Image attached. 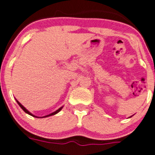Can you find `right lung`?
I'll return each instance as SVG.
<instances>
[{"mask_svg": "<svg viewBox=\"0 0 155 155\" xmlns=\"http://www.w3.org/2000/svg\"><path fill=\"white\" fill-rule=\"evenodd\" d=\"M17 104H18V105H20V107H21V108H22L23 110H24V112H26V113H27V114H28V115H31V116H33V117H36V118H46V117H49V116H51V115H56V114H57V113H58V112H60V111H61V109H62V108H63V107H60V108H59V109H57V110H56V112H53V113L50 114V115H46V116H43V117H37V116H35V115H33V114H32V113H30V112H29V111H28V110H27V108H25V107H24V106H23V105H21V103H20V102H18V101H17Z\"/></svg>", "mask_w": 155, "mask_h": 155, "instance_id": "1", "label": "right lung"}]
</instances>
